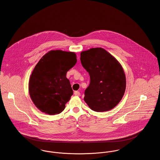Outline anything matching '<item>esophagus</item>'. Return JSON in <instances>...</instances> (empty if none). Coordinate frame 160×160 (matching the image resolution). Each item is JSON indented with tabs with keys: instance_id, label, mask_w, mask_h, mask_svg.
<instances>
[{
	"instance_id": "1",
	"label": "esophagus",
	"mask_w": 160,
	"mask_h": 160,
	"mask_svg": "<svg viewBox=\"0 0 160 160\" xmlns=\"http://www.w3.org/2000/svg\"><path fill=\"white\" fill-rule=\"evenodd\" d=\"M74 94H75V96H80V92L79 91H75L74 92Z\"/></svg>"
}]
</instances>
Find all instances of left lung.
Returning a JSON list of instances; mask_svg holds the SVG:
<instances>
[{"label": "left lung", "instance_id": "1", "mask_svg": "<svg viewBox=\"0 0 160 160\" xmlns=\"http://www.w3.org/2000/svg\"><path fill=\"white\" fill-rule=\"evenodd\" d=\"M80 61L90 76L84 100L92 110H112L123 98L126 77L121 63L102 48L82 51Z\"/></svg>", "mask_w": 160, "mask_h": 160}]
</instances>
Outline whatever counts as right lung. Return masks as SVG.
Instances as JSON below:
<instances>
[{
	"label": "right lung",
	"instance_id": "right-lung-1",
	"mask_svg": "<svg viewBox=\"0 0 160 160\" xmlns=\"http://www.w3.org/2000/svg\"><path fill=\"white\" fill-rule=\"evenodd\" d=\"M77 62L75 52L50 50L37 63L30 75L28 92L38 110L49 115L61 113L73 91L67 72Z\"/></svg>",
	"mask_w": 160,
	"mask_h": 160
}]
</instances>
